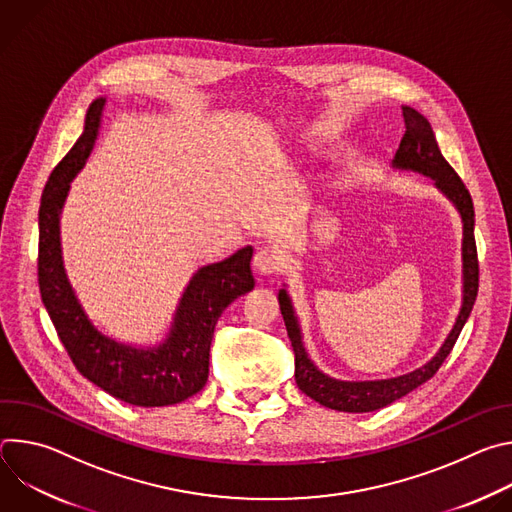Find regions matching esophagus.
<instances>
[{
	"mask_svg": "<svg viewBox=\"0 0 512 512\" xmlns=\"http://www.w3.org/2000/svg\"><path fill=\"white\" fill-rule=\"evenodd\" d=\"M253 265L261 275H271L283 265V255L275 247H261L253 257Z\"/></svg>",
	"mask_w": 512,
	"mask_h": 512,
	"instance_id": "esophagus-1",
	"label": "esophagus"
}]
</instances>
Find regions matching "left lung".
<instances>
[{
    "label": "left lung",
    "mask_w": 512,
    "mask_h": 512,
    "mask_svg": "<svg viewBox=\"0 0 512 512\" xmlns=\"http://www.w3.org/2000/svg\"><path fill=\"white\" fill-rule=\"evenodd\" d=\"M405 119V135L399 143V150L393 160V168L419 172L429 176L435 186L440 188L458 208L462 223H464V239H462V275H464V291H462V308L456 318L452 332L448 334L442 348L435 352V356L423 364L421 369H415L407 375L395 379H381V381H338L322 371L316 369V364L310 360L304 342L298 318L291 308L289 296L285 289H279V308L287 328V336L294 346L296 354V383L302 393L310 399L318 401L320 405L336 411L346 413H367L381 407L391 405L393 401L401 399L403 395L411 393L425 381H429L442 362L452 352L478 296V253L474 241V204L468 188L456 174V170L446 162L440 148H437L435 133L429 121L415 111L413 107H403Z\"/></svg>",
    "instance_id": "left-lung-1"
}]
</instances>
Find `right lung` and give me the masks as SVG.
Wrapping results in <instances>:
<instances>
[{
	"mask_svg": "<svg viewBox=\"0 0 512 512\" xmlns=\"http://www.w3.org/2000/svg\"><path fill=\"white\" fill-rule=\"evenodd\" d=\"M105 109L91 103L85 131L52 170L38 212V285L48 316L77 371L105 393L137 407H164L196 395L208 379L214 326L225 308L255 287L253 247L200 267L184 289L170 334L154 348H135L99 332L68 283L60 251V210L85 166Z\"/></svg>",
	"mask_w": 512,
	"mask_h": 512,
	"instance_id": "add662e5",
	"label": "right lung"
}]
</instances>
